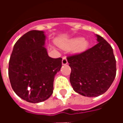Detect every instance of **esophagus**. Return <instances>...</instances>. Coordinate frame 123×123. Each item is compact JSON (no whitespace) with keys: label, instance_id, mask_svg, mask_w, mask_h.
<instances>
[{"label":"esophagus","instance_id":"esophagus-1","mask_svg":"<svg viewBox=\"0 0 123 123\" xmlns=\"http://www.w3.org/2000/svg\"><path fill=\"white\" fill-rule=\"evenodd\" d=\"M67 63H68V61H67V57L64 56L62 58V64H63V65H65V64H67Z\"/></svg>","mask_w":123,"mask_h":123}]
</instances>
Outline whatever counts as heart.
<instances>
[{"mask_svg": "<svg viewBox=\"0 0 123 123\" xmlns=\"http://www.w3.org/2000/svg\"><path fill=\"white\" fill-rule=\"evenodd\" d=\"M57 44L61 48L67 50L75 48L74 50L76 52H82L84 51L88 46V43L86 41H84L82 38L80 37L74 38L65 42L58 41Z\"/></svg>", "mask_w": 123, "mask_h": 123, "instance_id": "obj_1", "label": "heart"}]
</instances>
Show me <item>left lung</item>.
Wrapping results in <instances>:
<instances>
[{
	"label": "left lung",
	"instance_id": "8db88e82",
	"mask_svg": "<svg viewBox=\"0 0 123 123\" xmlns=\"http://www.w3.org/2000/svg\"><path fill=\"white\" fill-rule=\"evenodd\" d=\"M98 43L82 53L67 56L70 82L76 92L87 97L102 95L116 76V60L111 46L100 35Z\"/></svg>",
	"mask_w": 123,
	"mask_h": 123
}]
</instances>
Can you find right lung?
Masks as SVG:
<instances>
[{
	"label": "right lung",
	"mask_w": 123,
	"mask_h": 123,
	"mask_svg": "<svg viewBox=\"0 0 123 123\" xmlns=\"http://www.w3.org/2000/svg\"><path fill=\"white\" fill-rule=\"evenodd\" d=\"M45 41L43 31H30L15 43L10 58L8 76L12 89L30 103L49 98L55 76L62 67V58L49 56Z\"/></svg>",
	"instance_id": "obj_1"
}]
</instances>
